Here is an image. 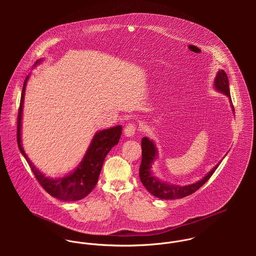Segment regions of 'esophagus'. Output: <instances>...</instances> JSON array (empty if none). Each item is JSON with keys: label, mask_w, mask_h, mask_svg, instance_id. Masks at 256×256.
Masks as SVG:
<instances>
[{"label": "esophagus", "mask_w": 256, "mask_h": 256, "mask_svg": "<svg viewBox=\"0 0 256 256\" xmlns=\"http://www.w3.org/2000/svg\"><path fill=\"white\" fill-rule=\"evenodd\" d=\"M136 130H137V125L134 124V123H128L125 128H124V134L127 136V137H131L133 136L135 133H136Z\"/></svg>", "instance_id": "34e87169"}]
</instances>
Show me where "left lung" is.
<instances>
[{"label": "left lung", "mask_w": 256, "mask_h": 256, "mask_svg": "<svg viewBox=\"0 0 256 256\" xmlns=\"http://www.w3.org/2000/svg\"><path fill=\"white\" fill-rule=\"evenodd\" d=\"M215 88L220 92L224 94L228 98H230V100L232 102L228 76L224 73V70H220L219 73L215 78ZM156 150L154 143L150 141L146 137L143 138L142 139V162L139 168L140 180L142 182L143 185L146 187V190L150 194H152L158 198L166 199V200L180 199V198L186 197L188 195H191L192 193L197 191L202 185H204L210 180V178L213 176V174L215 172V170H217L220 162L219 164L200 182L190 184V185L178 186V185H172L170 183L160 182L152 174L150 168L154 160L156 158Z\"/></svg>", "instance_id": "1"}]
</instances>
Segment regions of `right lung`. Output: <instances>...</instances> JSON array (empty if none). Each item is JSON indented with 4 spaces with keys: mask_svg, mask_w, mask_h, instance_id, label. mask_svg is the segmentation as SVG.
<instances>
[{
    "mask_svg": "<svg viewBox=\"0 0 256 256\" xmlns=\"http://www.w3.org/2000/svg\"><path fill=\"white\" fill-rule=\"evenodd\" d=\"M39 62L40 61H37V63ZM28 80V76L26 78V80L22 86L20 104L18 114L16 141H18L20 150L26 158V162H28L32 168V172L36 178L37 182L48 194L64 201L80 200L86 196H88L96 185L102 164H104V160L106 154L110 152V150L112 148V146L118 144L121 133H122V127L118 125L110 129H106L100 132H98L94 135L90 143V146L88 148V152H86V156L82 162L70 176L64 178H59V180H52V178H46L32 164V162L30 160V158H28V156L26 154L22 146V141H20L22 115L24 98V92H26V86Z\"/></svg>",
    "mask_w": 256,
    "mask_h": 256,
    "instance_id": "1",
    "label": "right lung"
}]
</instances>
